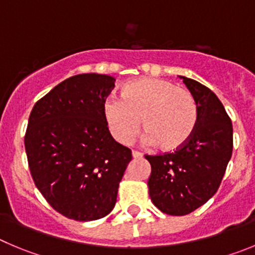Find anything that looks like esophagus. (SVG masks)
<instances>
[{
  "mask_svg": "<svg viewBox=\"0 0 255 255\" xmlns=\"http://www.w3.org/2000/svg\"><path fill=\"white\" fill-rule=\"evenodd\" d=\"M132 156H133V158H142V156H143V154L138 151H132Z\"/></svg>",
  "mask_w": 255,
  "mask_h": 255,
  "instance_id": "esophagus-1",
  "label": "esophagus"
}]
</instances>
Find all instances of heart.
Instances as JSON below:
<instances>
[{
  "label": "heart",
  "instance_id": "1",
  "mask_svg": "<svg viewBox=\"0 0 255 255\" xmlns=\"http://www.w3.org/2000/svg\"><path fill=\"white\" fill-rule=\"evenodd\" d=\"M103 113L118 142L130 143L138 134L142 121L146 141L166 152L185 146L199 120L196 101L190 90L154 78L126 84L121 99L108 98L104 102Z\"/></svg>",
  "mask_w": 255,
  "mask_h": 255
}]
</instances>
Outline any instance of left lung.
I'll list each match as a JSON object with an SVG mask.
<instances>
[{
  "mask_svg": "<svg viewBox=\"0 0 255 255\" xmlns=\"http://www.w3.org/2000/svg\"><path fill=\"white\" fill-rule=\"evenodd\" d=\"M180 78L197 104L194 134L176 151L144 156L151 163L147 185L152 203L173 216L192 213L218 191L233 153V125L224 106L208 87Z\"/></svg>",
  "mask_w": 255,
  "mask_h": 255,
  "instance_id": "8db88e82",
  "label": "left lung"
}]
</instances>
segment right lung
Returning a JSON list of instances; mask_svg holds the SVG:
<instances>
[{
    "label": "right lung",
    "mask_w": 255,
    "mask_h": 255,
    "mask_svg": "<svg viewBox=\"0 0 255 255\" xmlns=\"http://www.w3.org/2000/svg\"><path fill=\"white\" fill-rule=\"evenodd\" d=\"M114 82L104 74H79L50 90L30 113L25 149L31 176L50 206L68 219L108 215L132 160L104 118Z\"/></svg>",
    "instance_id": "1"
}]
</instances>
